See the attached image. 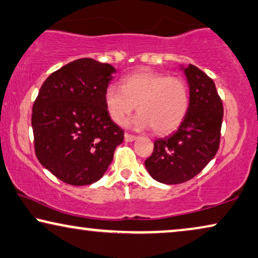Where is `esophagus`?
Returning a JSON list of instances; mask_svg holds the SVG:
<instances>
[{
    "mask_svg": "<svg viewBox=\"0 0 258 258\" xmlns=\"http://www.w3.org/2000/svg\"><path fill=\"white\" fill-rule=\"evenodd\" d=\"M124 140H125L126 142H134L135 140H137V136H135V135H130V134L125 133V134H124Z\"/></svg>",
    "mask_w": 258,
    "mask_h": 258,
    "instance_id": "34e87169",
    "label": "esophagus"
}]
</instances>
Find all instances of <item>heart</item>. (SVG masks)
I'll return each mask as SVG.
<instances>
[{"mask_svg":"<svg viewBox=\"0 0 258 258\" xmlns=\"http://www.w3.org/2000/svg\"><path fill=\"white\" fill-rule=\"evenodd\" d=\"M104 104L111 120L120 125L137 106L138 114L133 120L136 129L154 128L156 134L167 135L185 120L189 94L187 85L180 78L141 70L125 77L121 87L108 86Z\"/></svg>","mask_w":258,"mask_h":258,"instance_id":"1","label":"heart"}]
</instances>
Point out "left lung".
I'll use <instances>...</instances> for the list:
<instances>
[{
    "label": "left lung",
    "mask_w": 258,
    "mask_h": 258,
    "mask_svg": "<svg viewBox=\"0 0 258 258\" xmlns=\"http://www.w3.org/2000/svg\"><path fill=\"white\" fill-rule=\"evenodd\" d=\"M189 88V106L177 132L155 141L145 160L149 174L167 185L181 184L201 172L214 158L220 144L223 106L215 84L189 64L181 66Z\"/></svg>",
    "instance_id": "1"
}]
</instances>
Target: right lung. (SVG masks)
Returning a JSON list of instances; mask_svg holds the SVG:
<instances>
[{
    "instance_id": "1",
    "label": "right lung",
    "mask_w": 258,
    "mask_h": 258,
    "mask_svg": "<svg viewBox=\"0 0 258 258\" xmlns=\"http://www.w3.org/2000/svg\"><path fill=\"white\" fill-rule=\"evenodd\" d=\"M116 70L77 59L44 81L31 124L39 163L66 184L91 185L106 172L124 132L111 121L104 91Z\"/></svg>"
}]
</instances>
